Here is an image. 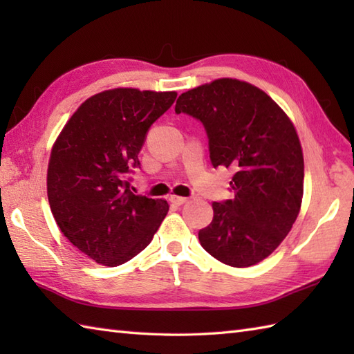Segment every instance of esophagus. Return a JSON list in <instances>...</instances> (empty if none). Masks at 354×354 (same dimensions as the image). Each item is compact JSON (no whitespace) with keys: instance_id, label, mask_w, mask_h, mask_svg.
<instances>
[{"instance_id":"obj_1","label":"esophagus","mask_w":354,"mask_h":354,"mask_svg":"<svg viewBox=\"0 0 354 354\" xmlns=\"http://www.w3.org/2000/svg\"><path fill=\"white\" fill-rule=\"evenodd\" d=\"M169 201L171 202V204H175V205H183V204H185V202L189 201V199L184 198V196H178V194H170Z\"/></svg>"}]
</instances>
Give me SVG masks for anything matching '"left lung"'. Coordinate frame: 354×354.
<instances>
[{
	"mask_svg": "<svg viewBox=\"0 0 354 354\" xmlns=\"http://www.w3.org/2000/svg\"><path fill=\"white\" fill-rule=\"evenodd\" d=\"M175 111L205 126L214 167L236 170L234 198L213 202L202 248L232 268L257 265L289 234L301 209L304 158L288 114L248 82L222 77L178 97Z\"/></svg>",
	"mask_w": 354,
	"mask_h": 354,
	"instance_id": "left-lung-1",
	"label": "left lung"
}]
</instances>
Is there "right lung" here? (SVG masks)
<instances>
[{
    "instance_id": "right-lung-1",
    "label": "right lung",
    "mask_w": 354,
    "mask_h": 354,
    "mask_svg": "<svg viewBox=\"0 0 354 354\" xmlns=\"http://www.w3.org/2000/svg\"><path fill=\"white\" fill-rule=\"evenodd\" d=\"M176 91L114 88L94 94L70 117L51 147L47 194L70 242L103 266L129 261L152 242L169 204L137 196L124 175L140 165L149 127Z\"/></svg>"
}]
</instances>
